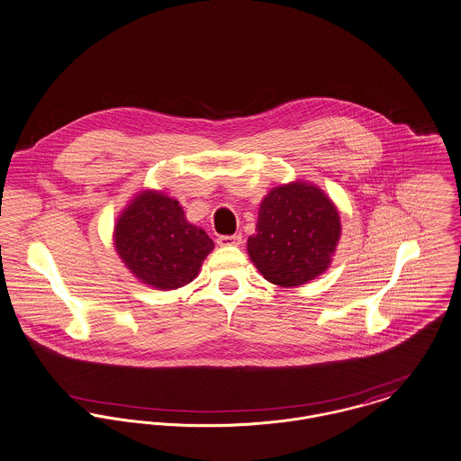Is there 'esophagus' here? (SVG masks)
<instances>
[{
    "instance_id": "obj_1",
    "label": "esophagus",
    "mask_w": 461,
    "mask_h": 461,
    "mask_svg": "<svg viewBox=\"0 0 461 461\" xmlns=\"http://www.w3.org/2000/svg\"><path fill=\"white\" fill-rule=\"evenodd\" d=\"M217 244L222 248H230V246H240L242 244V235L235 233V235H219L217 237Z\"/></svg>"
}]
</instances>
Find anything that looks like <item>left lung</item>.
<instances>
[{"mask_svg":"<svg viewBox=\"0 0 461 461\" xmlns=\"http://www.w3.org/2000/svg\"><path fill=\"white\" fill-rule=\"evenodd\" d=\"M340 239V217L316 185L293 182L272 189L261 202L250 261L270 283L294 287L322 274Z\"/></svg>","mask_w":461,"mask_h":461,"instance_id":"1","label":"left lung"}]
</instances>
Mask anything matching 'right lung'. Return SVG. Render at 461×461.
<instances>
[{
    "label": "right lung",
    "instance_id": "add662e5",
    "mask_svg": "<svg viewBox=\"0 0 461 461\" xmlns=\"http://www.w3.org/2000/svg\"><path fill=\"white\" fill-rule=\"evenodd\" d=\"M113 242L126 267L158 289L191 283L213 249L212 239L185 221L177 200L154 191L139 194L121 213Z\"/></svg>",
    "mask_w": 461,
    "mask_h": 461
}]
</instances>
